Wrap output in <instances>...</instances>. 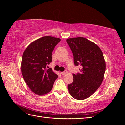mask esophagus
Listing matches in <instances>:
<instances>
[{
	"mask_svg": "<svg viewBox=\"0 0 125 125\" xmlns=\"http://www.w3.org/2000/svg\"><path fill=\"white\" fill-rule=\"evenodd\" d=\"M67 73H68L67 71H63V72H61V74H62V75H65V74H66Z\"/></svg>",
	"mask_w": 125,
	"mask_h": 125,
	"instance_id": "esophagus-1",
	"label": "esophagus"
}]
</instances>
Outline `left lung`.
<instances>
[{"label": "left lung", "instance_id": "8db88e82", "mask_svg": "<svg viewBox=\"0 0 125 125\" xmlns=\"http://www.w3.org/2000/svg\"><path fill=\"white\" fill-rule=\"evenodd\" d=\"M73 52L75 66H80V73L73 74V82L68 85L71 96L83 100L91 96L103 80L106 62L100 48L83 37L67 39Z\"/></svg>", "mask_w": 125, "mask_h": 125}]
</instances>
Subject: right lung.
I'll list each match as a JSON object with an SVG mask.
<instances>
[{
    "mask_svg": "<svg viewBox=\"0 0 125 125\" xmlns=\"http://www.w3.org/2000/svg\"><path fill=\"white\" fill-rule=\"evenodd\" d=\"M60 41L57 37H42L30 44L23 52L22 74L29 88L37 95L50 92L58 78L52 68H46L52 61V52Z\"/></svg>",
    "mask_w": 125,
    "mask_h": 125,
    "instance_id": "right-lung-1",
    "label": "right lung"
}]
</instances>
